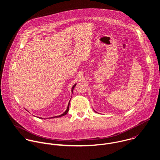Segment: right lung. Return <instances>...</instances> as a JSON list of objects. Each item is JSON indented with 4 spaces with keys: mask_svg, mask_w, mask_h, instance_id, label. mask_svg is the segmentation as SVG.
<instances>
[{
    "mask_svg": "<svg viewBox=\"0 0 160 160\" xmlns=\"http://www.w3.org/2000/svg\"><path fill=\"white\" fill-rule=\"evenodd\" d=\"M76 84H75L72 87V89H71V92H72V91H73V89H74V88H75V86H76ZM69 102H70V101L68 103V107H67V110H66V111L63 113V114H60V115H59V116H53V117H51V118H59V117H61V116H64V115H65V114H67L68 113V112L69 111ZM41 118V119H42V118Z\"/></svg>",
    "mask_w": 160,
    "mask_h": 160,
    "instance_id": "add662e5",
    "label": "right lung"
}]
</instances>
